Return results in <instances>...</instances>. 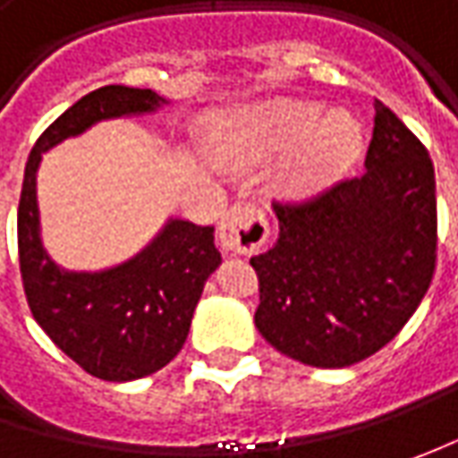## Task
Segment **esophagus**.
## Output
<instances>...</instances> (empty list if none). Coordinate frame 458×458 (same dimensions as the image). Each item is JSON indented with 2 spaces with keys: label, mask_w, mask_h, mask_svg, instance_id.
I'll use <instances>...</instances> for the list:
<instances>
[{
  "label": "esophagus",
  "mask_w": 458,
  "mask_h": 458,
  "mask_svg": "<svg viewBox=\"0 0 458 458\" xmlns=\"http://www.w3.org/2000/svg\"><path fill=\"white\" fill-rule=\"evenodd\" d=\"M270 234L265 211L255 203H234L219 224V242L226 252L252 255Z\"/></svg>",
  "instance_id": "1"
}]
</instances>
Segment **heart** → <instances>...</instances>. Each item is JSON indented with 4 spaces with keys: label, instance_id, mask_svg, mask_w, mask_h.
Returning a JSON list of instances; mask_svg holds the SVG:
<instances>
[{
    "label": "heart",
    "instance_id": "heart-1",
    "mask_svg": "<svg viewBox=\"0 0 458 458\" xmlns=\"http://www.w3.org/2000/svg\"><path fill=\"white\" fill-rule=\"evenodd\" d=\"M324 114V106L301 98L262 104L219 134L221 157L242 165L298 145L283 173L285 183L293 188L321 183L349 165L361 145L360 127L352 116Z\"/></svg>",
    "mask_w": 458,
    "mask_h": 458
}]
</instances>
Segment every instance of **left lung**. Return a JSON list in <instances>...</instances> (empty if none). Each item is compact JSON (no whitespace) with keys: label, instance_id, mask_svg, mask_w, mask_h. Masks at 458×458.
Here are the masks:
<instances>
[{"label":"left lung","instance_id":"obj_1","mask_svg":"<svg viewBox=\"0 0 458 458\" xmlns=\"http://www.w3.org/2000/svg\"><path fill=\"white\" fill-rule=\"evenodd\" d=\"M364 167L303 201H273L277 244L250 259L259 334L310 367H349L393 342L436 273L433 163L382 101Z\"/></svg>","mask_w":458,"mask_h":458}]
</instances>
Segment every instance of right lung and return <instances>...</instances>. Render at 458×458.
I'll return each mask as SVG.
<instances>
[{
    "label": "right lung",
    "instance_id": "1",
    "mask_svg": "<svg viewBox=\"0 0 458 458\" xmlns=\"http://www.w3.org/2000/svg\"><path fill=\"white\" fill-rule=\"evenodd\" d=\"M160 104L152 89L130 86H101L79 98L38 137L20 193L17 247L27 306L61 352L106 382L148 377L183 349L203 283L221 262L214 226L175 219L142 255L114 270L63 273L40 244L35 173L43 152L65 137Z\"/></svg>",
    "mask_w": 458,
    "mask_h": 458
}]
</instances>
